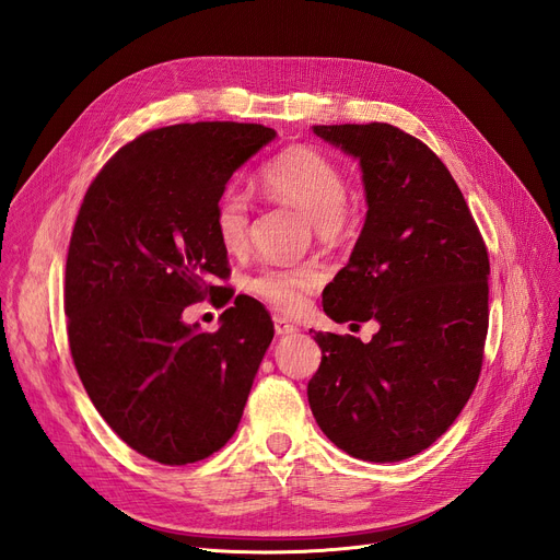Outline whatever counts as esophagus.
Wrapping results in <instances>:
<instances>
[{
  "label": "esophagus",
  "mask_w": 560,
  "mask_h": 560,
  "mask_svg": "<svg viewBox=\"0 0 560 560\" xmlns=\"http://www.w3.org/2000/svg\"><path fill=\"white\" fill-rule=\"evenodd\" d=\"M275 332H277L279 337H283V335H295V332H298V326H293L291 320L277 314V316H275Z\"/></svg>",
  "instance_id": "1"
}]
</instances>
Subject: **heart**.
Segmentation results:
<instances>
[{"label":"heart","mask_w":560,"mask_h":560,"mask_svg":"<svg viewBox=\"0 0 560 560\" xmlns=\"http://www.w3.org/2000/svg\"><path fill=\"white\" fill-rule=\"evenodd\" d=\"M262 186L295 205L320 232L335 230L345 219L349 186L335 162L310 147H291L262 170ZM213 230L230 254L242 250L248 237V200L242 190L228 188L213 209ZM323 281L316 265L269 267L250 281V291L283 312H298L304 295Z\"/></svg>","instance_id":"b5f03b06"}]
</instances>
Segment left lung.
<instances>
[{"instance_id":"8db88e82","label":"left lung","mask_w":560,"mask_h":560,"mask_svg":"<svg viewBox=\"0 0 560 560\" xmlns=\"http://www.w3.org/2000/svg\"><path fill=\"white\" fill-rule=\"evenodd\" d=\"M355 158L365 225L323 291L332 320L374 318L368 341L316 332L320 365L306 395L318 428L349 456L421 454L477 386L489 330V254L465 197L423 141L388 122L314 125Z\"/></svg>"}]
</instances>
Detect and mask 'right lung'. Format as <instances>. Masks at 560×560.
Wrapping results in <instances>:
<instances>
[{
	"label": "right lung",
	"instance_id": "1",
	"mask_svg": "<svg viewBox=\"0 0 560 560\" xmlns=\"http://www.w3.org/2000/svg\"><path fill=\"white\" fill-rule=\"evenodd\" d=\"M275 137L254 122L151 130L106 162L77 215L65 272L71 358L102 419L162 465L225 446L275 337L248 295L234 298L215 332L184 320L188 304L225 291L213 285L230 275L213 209Z\"/></svg>",
	"mask_w": 560,
	"mask_h": 560
}]
</instances>
